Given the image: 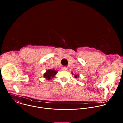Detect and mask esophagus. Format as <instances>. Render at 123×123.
<instances>
[{
  "mask_svg": "<svg viewBox=\"0 0 123 123\" xmlns=\"http://www.w3.org/2000/svg\"><path fill=\"white\" fill-rule=\"evenodd\" d=\"M62 70H63V71H67V68L65 67H63L62 68Z\"/></svg>",
  "mask_w": 123,
  "mask_h": 123,
  "instance_id": "obj_1",
  "label": "esophagus"
}]
</instances>
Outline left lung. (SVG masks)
<instances>
[{"mask_svg":"<svg viewBox=\"0 0 123 123\" xmlns=\"http://www.w3.org/2000/svg\"><path fill=\"white\" fill-rule=\"evenodd\" d=\"M74 77H75V78H77V77H79V75H78V74H77V75H75Z\"/></svg>","mask_w":123,"mask_h":123,"instance_id":"1","label":"left lung"}]
</instances>
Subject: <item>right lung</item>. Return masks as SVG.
<instances>
[{
	"instance_id": "obj_1",
	"label": "right lung",
	"mask_w": 123,
	"mask_h": 123,
	"mask_svg": "<svg viewBox=\"0 0 123 123\" xmlns=\"http://www.w3.org/2000/svg\"><path fill=\"white\" fill-rule=\"evenodd\" d=\"M57 73V71L55 69H48L46 72L44 74V77L47 80H49L53 78Z\"/></svg>"
}]
</instances>
